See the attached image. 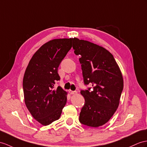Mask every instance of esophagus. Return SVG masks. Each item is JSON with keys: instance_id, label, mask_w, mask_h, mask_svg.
<instances>
[{"instance_id": "1", "label": "esophagus", "mask_w": 147, "mask_h": 147, "mask_svg": "<svg viewBox=\"0 0 147 147\" xmlns=\"http://www.w3.org/2000/svg\"><path fill=\"white\" fill-rule=\"evenodd\" d=\"M69 92V93H70L71 95H76V94H77V92H76V91H72V90H70Z\"/></svg>"}]
</instances>
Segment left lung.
Returning <instances> with one entry per match:
<instances>
[{
  "instance_id": "8db88e82",
  "label": "left lung",
  "mask_w": 147,
  "mask_h": 147,
  "mask_svg": "<svg viewBox=\"0 0 147 147\" xmlns=\"http://www.w3.org/2000/svg\"><path fill=\"white\" fill-rule=\"evenodd\" d=\"M73 49L80 55L85 85L93 90H81L85 104L80 113V122L96 128L108 122L119 105L123 79L113 55L105 48L87 40L74 38Z\"/></svg>"
}]
</instances>
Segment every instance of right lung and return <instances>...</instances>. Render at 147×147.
I'll return each instance as SVG.
<instances>
[{
    "label": "right lung",
    "instance_id": "obj_1",
    "mask_svg": "<svg viewBox=\"0 0 147 147\" xmlns=\"http://www.w3.org/2000/svg\"><path fill=\"white\" fill-rule=\"evenodd\" d=\"M74 38H57L42 45L32 56L23 78L24 101L38 122L48 125L59 119L67 93L55 84L60 80L58 67L71 48Z\"/></svg>",
    "mask_w": 147,
    "mask_h": 147
}]
</instances>
